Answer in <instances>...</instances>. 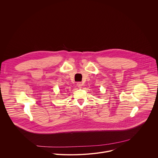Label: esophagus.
<instances>
[{
  "label": "esophagus",
  "mask_w": 158,
  "mask_h": 158,
  "mask_svg": "<svg viewBox=\"0 0 158 158\" xmlns=\"http://www.w3.org/2000/svg\"><path fill=\"white\" fill-rule=\"evenodd\" d=\"M77 86L79 88H81V86H82V84H81V82H78V83H77Z\"/></svg>",
  "instance_id": "esophagus-1"
}]
</instances>
